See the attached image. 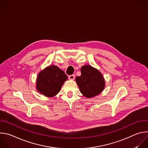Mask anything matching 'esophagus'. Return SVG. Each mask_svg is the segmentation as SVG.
Returning a JSON list of instances; mask_svg holds the SVG:
<instances>
[{
  "label": "esophagus",
  "mask_w": 148,
  "mask_h": 148,
  "mask_svg": "<svg viewBox=\"0 0 148 148\" xmlns=\"http://www.w3.org/2000/svg\"><path fill=\"white\" fill-rule=\"evenodd\" d=\"M69 78L70 80H74V78H75V75H71L69 77Z\"/></svg>",
  "instance_id": "1"
}]
</instances>
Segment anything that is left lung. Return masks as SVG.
Returning a JSON list of instances; mask_svg holds the SVG:
<instances>
[{"instance_id": "left-lung-1", "label": "left lung", "mask_w": 148, "mask_h": 148, "mask_svg": "<svg viewBox=\"0 0 148 148\" xmlns=\"http://www.w3.org/2000/svg\"><path fill=\"white\" fill-rule=\"evenodd\" d=\"M81 75L75 78V81L84 97L90 98L102 92L105 82L98 70L90 65H84L81 68Z\"/></svg>"}]
</instances>
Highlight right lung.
Wrapping results in <instances>:
<instances>
[{"mask_svg": "<svg viewBox=\"0 0 148 148\" xmlns=\"http://www.w3.org/2000/svg\"><path fill=\"white\" fill-rule=\"evenodd\" d=\"M67 79L64 72L57 66H49L38 73L36 83L37 91L47 97L56 96Z\"/></svg>", "mask_w": 148, "mask_h": 148, "instance_id": "obj_1", "label": "right lung"}]
</instances>
